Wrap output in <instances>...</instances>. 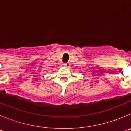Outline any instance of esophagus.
<instances>
[{"instance_id":"esophagus-1","label":"esophagus","mask_w":131,"mask_h":131,"mask_svg":"<svg viewBox=\"0 0 131 131\" xmlns=\"http://www.w3.org/2000/svg\"><path fill=\"white\" fill-rule=\"evenodd\" d=\"M64 65H65V66H66V67H69V66H70V63H69V62H68V63H64Z\"/></svg>"}]
</instances>
